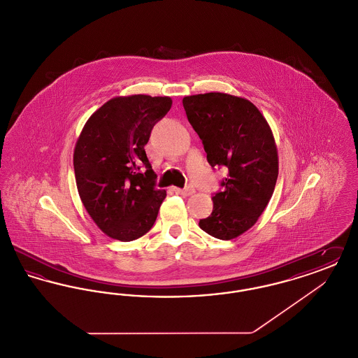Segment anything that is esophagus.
<instances>
[{
  "label": "esophagus",
  "mask_w": 358,
  "mask_h": 358,
  "mask_svg": "<svg viewBox=\"0 0 358 358\" xmlns=\"http://www.w3.org/2000/svg\"><path fill=\"white\" fill-rule=\"evenodd\" d=\"M174 192L177 194H181V196H192L194 193V189L193 187H185V189H180V187H174Z\"/></svg>",
  "instance_id": "34e87169"
}]
</instances>
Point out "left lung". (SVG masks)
<instances>
[{
	"instance_id": "obj_1",
	"label": "left lung",
	"mask_w": 358,
	"mask_h": 358,
	"mask_svg": "<svg viewBox=\"0 0 358 358\" xmlns=\"http://www.w3.org/2000/svg\"><path fill=\"white\" fill-rule=\"evenodd\" d=\"M212 168L227 166L212 213L199 222L208 235L231 240L248 231L273 197L279 159L273 130L254 103L224 92L182 99Z\"/></svg>"
}]
</instances>
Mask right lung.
<instances>
[{
	"label": "right lung",
	"mask_w": 358,
	"mask_h": 358,
	"mask_svg": "<svg viewBox=\"0 0 358 358\" xmlns=\"http://www.w3.org/2000/svg\"><path fill=\"white\" fill-rule=\"evenodd\" d=\"M171 107L169 96H115L88 118L76 141L78 192L108 238L131 241L153 227L166 190L155 187L145 145Z\"/></svg>",
	"instance_id": "1"
}]
</instances>
